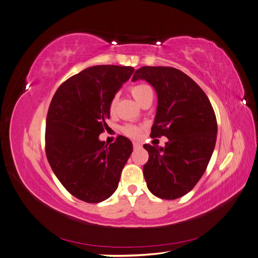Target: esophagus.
Wrapping results in <instances>:
<instances>
[{"label": "esophagus", "instance_id": "34e87169", "mask_svg": "<svg viewBox=\"0 0 258 258\" xmlns=\"http://www.w3.org/2000/svg\"><path fill=\"white\" fill-rule=\"evenodd\" d=\"M133 144H134V148H135V149L141 148V143H139V142H136V141H135Z\"/></svg>", "mask_w": 258, "mask_h": 258}]
</instances>
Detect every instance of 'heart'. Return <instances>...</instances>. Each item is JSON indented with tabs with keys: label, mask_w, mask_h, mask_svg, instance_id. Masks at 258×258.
<instances>
[{
	"label": "heart",
	"mask_w": 258,
	"mask_h": 258,
	"mask_svg": "<svg viewBox=\"0 0 258 258\" xmlns=\"http://www.w3.org/2000/svg\"><path fill=\"white\" fill-rule=\"evenodd\" d=\"M130 92H131V95L134 96V98L137 100L138 103L141 104L144 99L148 98L149 96L153 95V92H152V89L147 84H138V85H135L130 89ZM114 105H115V102L112 100L111 104H110V108L112 109L114 108ZM122 133L124 135H127L129 137H137L138 135H139L140 133V128L137 127V125L135 124H125L122 127Z\"/></svg>",
	"instance_id": "obj_1"
}]
</instances>
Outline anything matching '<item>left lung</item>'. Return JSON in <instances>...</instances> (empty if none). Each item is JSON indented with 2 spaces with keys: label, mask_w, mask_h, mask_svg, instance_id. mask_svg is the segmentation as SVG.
Returning <instances> with one entry per match:
<instances>
[{
  "label": "left lung",
  "mask_w": 258,
  "mask_h": 258,
  "mask_svg": "<svg viewBox=\"0 0 258 258\" xmlns=\"http://www.w3.org/2000/svg\"><path fill=\"white\" fill-rule=\"evenodd\" d=\"M154 87L158 107L151 135L165 136V147L144 144L149 161L143 175L149 190L162 199L189 192L209 164L217 140V119L196 82L175 68L142 67L133 81Z\"/></svg>",
  "instance_id": "1"
}]
</instances>
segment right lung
Returning <instances> with one entry per match:
<instances>
[{"instance_id":"1","label":"right lung","mask_w":258,"mask_h":258,"mask_svg":"<svg viewBox=\"0 0 258 258\" xmlns=\"http://www.w3.org/2000/svg\"><path fill=\"white\" fill-rule=\"evenodd\" d=\"M135 69L87 68L61 84L46 121V154L56 178L85 203L104 202L114 194L133 143L119 136L105 144L98 136L110 117V104Z\"/></svg>"}]
</instances>
